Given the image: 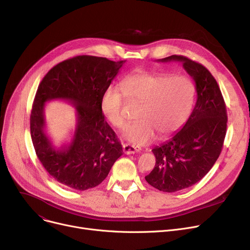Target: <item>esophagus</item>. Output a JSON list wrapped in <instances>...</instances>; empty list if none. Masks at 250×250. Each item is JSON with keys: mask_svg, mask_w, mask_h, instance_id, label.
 <instances>
[{"mask_svg": "<svg viewBox=\"0 0 250 250\" xmlns=\"http://www.w3.org/2000/svg\"><path fill=\"white\" fill-rule=\"evenodd\" d=\"M123 150L125 154H135L140 152V148L136 147L134 145H130V144H124L123 145Z\"/></svg>", "mask_w": 250, "mask_h": 250, "instance_id": "esophagus-1", "label": "esophagus"}]
</instances>
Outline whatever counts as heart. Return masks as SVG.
I'll list each match as a JSON object with an SVG mask.
<instances>
[{"label":"heart","instance_id":"b5f03b06","mask_svg":"<svg viewBox=\"0 0 250 250\" xmlns=\"http://www.w3.org/2000/svg\"><path fill=\"white\" fill-rule=\"evenodd\" d=\"M122 88L128 100L141 103L138 121L128 124L123 137L129 143L144 145L152 142L157 133L167 137L175 133L189 115L193 102V85L188 77L136 71L125 76ZM124 94L110 85L103 91L100 107L105 118L115 127L125 124Z\"/></svg>","mask_w":250,"mask_h":250}]
</instances>
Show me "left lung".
<instances>
[{"label":"left lung","instance_id":"obj_1","mask_svg":"<svg viewBox=\"0 0 250 250\" xmlns=\"http://www.w3.org/2000/svg\"><path fill=\"white\" fill-rule=\"evenodd\" d=\"M157 62H181L195 83L190 116L171 139L152 150L156 164L145 176L153 188L174 192L195 185L217 161L226 136V105L215 78L203 64L177 55Z\"/></svg>","mask_w":250,"mask_h":250}]
</instances>
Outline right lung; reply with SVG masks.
I'll return each instance as SVG.
<instances>
[{
	"instance_id": "right-lung-1",
	"label": "right lung",
	"mask_w": 250,
	"mask_h": 250,
	"mask_svg": "<svg viewBox=\"0 0 250 250\" xmlns=\"http://www.w3.org/2000/svg\"><path fill=\"white\" fill-rule=\"evenodd\" d=\"M125 62L78 56L55 65L38 86L30 115L34 150L46 171L65 188L86 190L97 187L124 153L105 122L100 100ZM56 99L71 103L77 116L72 141L60 148L45 132L44 105Z\"/></svg>"
}]
</instances>
